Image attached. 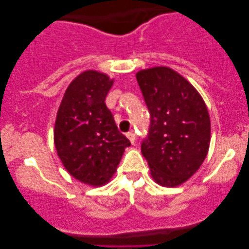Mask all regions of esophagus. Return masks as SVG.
<instances>
[{
	"instance_id": "esophagus-1",
	"label": "esophagus",
	"mask_w": 249,
	"mask_h": 249,
	"mask_svg": "<svg viewBox=\"0 0 249 249\" xmlns=\"http://www.w3.org/2000/svg\"><path fill=\"white\" fill-rule=\"evenodd\" d=\"M127 138L129 139V141H130V142L131 144H134L135 142V141H136V137H135V134L132 131H130V132H128L127 134Z\"/></svg>"
}]
</instances>
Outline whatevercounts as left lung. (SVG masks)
<instances>
[{
  "label": "left lung",
  "mask_w": 249,
  "mask_h": 249,
  "mask_svg": "<svg viewBox=\"0 0 249 249\" xmlns=\"http://www.w3.org/2000/svg\"><path fill=\"white\" fill-rule=\"evenodd\" d=\"M136 78L151 114L142 154L159 185H181L199 169L209 152L206 105L193 85L168 67L141 70Z\"/></svg>",
  "instance_id": "obj_1"
}]
</instances>
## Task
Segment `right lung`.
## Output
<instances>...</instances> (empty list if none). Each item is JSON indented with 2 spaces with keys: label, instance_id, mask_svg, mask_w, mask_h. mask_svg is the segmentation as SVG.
<instances>
[{
  "label": "right lung",
  "instance_id": "add662e5",
  "mask_svg": "<svg viewBox=\"0 0 249 249\" xmlns=\"http://www.w3.org/2000/svg\"><path fill=\"white\" fill-rule=\"evenodd\" d=\"M113 85L107 74L87 70L71 81L56 114L54 144L73 178L102 186L114 175L129 139L118 130L105 97Z\"/></svg>",
  "mask_w": 249,
  "mask_h": 249
}]
</instances>
